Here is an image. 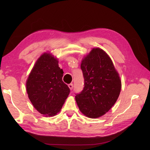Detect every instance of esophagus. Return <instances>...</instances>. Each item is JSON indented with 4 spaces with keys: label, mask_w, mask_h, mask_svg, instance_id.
<instances>
[{
    "label": "esophagus",
    "mask_w": 150,
    "mask_h": 150,
    "mask_svg": "<svg viewBox=\"0 0 150 150\" xmlns=\"http://www.w3.org/2000/svg\"><path fill=\"white\" fill-rule=\"evenodd\" d=\"M68 86H69V89H70V90H72V89H73L74 85H73V84H72V83H70V84H69L68 85Z\"/></svg>",
    "instance_id": "34e87169"
}]
</instances>
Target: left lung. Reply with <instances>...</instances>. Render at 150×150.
I'll list each match as a JSON object with an SVG mask.
<instances>
[{
	"label": "left lung",
	"instance_id": "8db88e82",
	"mask_svg": "<svg viewBox=\"0 0 150 150\" xmlns=\"http://www.w3.org/2000/svg\"><path fill=\"white\" fill-rule=\"evenodd\" d=\"M81 69L84 80L83 91L76 94L80 111L96 119L105 114L120 95L122 84L119 74L108 54L94 48L82 60Z\"/></svg>",
	"mask_w": 150,
	"mask_h": 150
}]
</instances>
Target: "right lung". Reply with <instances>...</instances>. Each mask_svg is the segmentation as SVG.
I'll list each match as a JSON object with an SVG mask.
<instances>
[{
    "mask_svg": "<svg viewBox=\"0 0 150 150\" xmlns=\"http://www.w3.org/2000/svg\"><path fill=\"white\" fill-rule=\"evenodd\" d=\"M63 70L58 61L45 53L36 62L26 83L28 98L37 111L47 117L60 111L70 93L62 81Z\"/></svg>",
    "mask_w": 150,
    "mask_h": 150,
    "instance_id": "right-lung-1",
    "label": "right lung"
}]
</instances>
